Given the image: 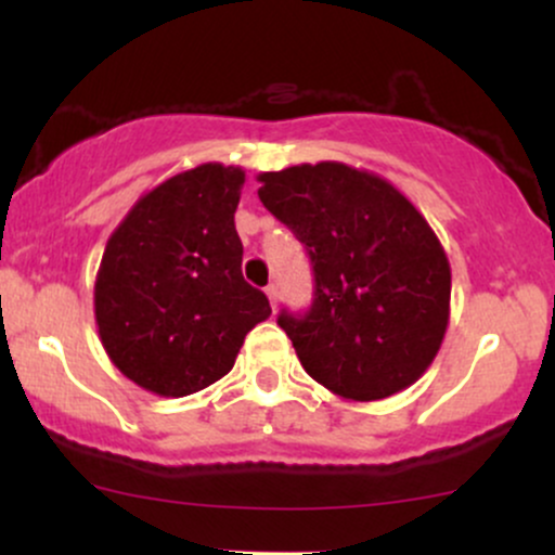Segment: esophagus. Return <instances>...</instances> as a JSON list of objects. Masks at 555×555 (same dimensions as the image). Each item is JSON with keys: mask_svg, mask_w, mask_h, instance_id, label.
<instances>
[{"mask_svg": "<svg viewBox=\"0 0 555 555\" xmlns=\"http://www.w3.org/2000/svg\"><path fill=\"white\" fill-rule=\"evenodd\" d=\"M266 297H269L271 308H276V302H279V286H276V284L266 286Z\"/></svg>", "mask_w": 555, "mask_h": 555, "instance_id": "34e87169", "label": "esophagus"}]
</instances>
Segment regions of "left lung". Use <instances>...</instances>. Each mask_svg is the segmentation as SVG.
Here are the masks:
<instances>
[{
    "label": "left lung",
    "instance_id": "obj_1",
    "mask_svg": "<svg viewBox=\"0 0 555 555\" xmlns=\"http://www.w3.org/2000/svg\"><path fill=\"white\" fill-rule=\"evenodd\" d=\"M258 182L313 263L310 310L279 315L310 378L349 401L415 384L441 349L451 299L449 258L425 216L384 177L341 162Z\"/></svg>",
    "mask_w": 555,
    "mask_h": 555
}]
</instances>
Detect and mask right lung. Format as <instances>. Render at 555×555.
<instances>
[{
    "instance_id": "add662e5",
    "label": "right lung",
    "mask_w": 555,
    "mask_h": 555,
    "mask_svg": "<svg viewBox=\"0 0 555 555\" xmlns=\"http://www.w3.org/2000/svg\"><path fill=\"white\" fill-rule=\"evenodd\" d=\"M245 171L201 164L149 190L106 242L95 326L119 373L158 397H188L232 371L247 331L271 315L242 279L234 229Z\"/></svg>"
}]
</instances>
